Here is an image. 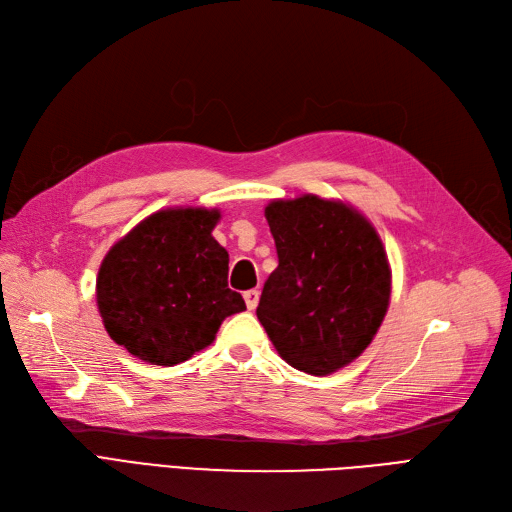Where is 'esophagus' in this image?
Returning a JSON list of instances; mask_svg holds the SVG:
<instances>
[{
  "label": "esophagus",
  "instance_id": "34e87169",
  "mask_svg": "<svg viewBox=\"0 0 512 512\" xmlns=\"http://www.w3.org/2000/svg\"><path fill=\"white\" fill-rule=\"evenodd\" d=\"M259 289H251V291H244V302H246V308L249 310H255L257 304H259Z\"/></svg>",
  "mask_w": 512,
  "mask_h": 512
}]
</instances>
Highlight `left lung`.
Segmentation results:
<instances>
[{
	"instance_id": "8db88e82",
	"label": "left lung",
	"mask_w": 512,
	"mask_h": 512,
	"mask_svg": "<svg viewBox=\"0 0 512 512\" xmlns=\"http://www.w3.org/2000/svg\"><path fill=\"white\" fill-rule=\"evenodd\" d=\"M266 219L278 268L261 291L257 319L289 366L327 376L374 340L391 298L381 236L355 206L304 193L272 200Z\"/></svg>"
}]
</instances>
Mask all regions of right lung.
Returning <instances> with one entry per match:
<instances>
[{
  "label": "right lung",
  "mask_w": 512,
  "mask_h": 512,
  "mask_svg": "<svg viewBox=\"0 0 512 512\" xmlns=\"http://www.w3.org/2000/svg\"><path fill=\"white\" fill-rule=\"evenodd\" d=\"M219 221V208H163L110 246L95 300L127 353L153 366L183 364L212 344L225 317L246 310L227 287L229 255L212 238Z\"/></svg>",
  "instance_id": "add662e5"
}]
</instances>
